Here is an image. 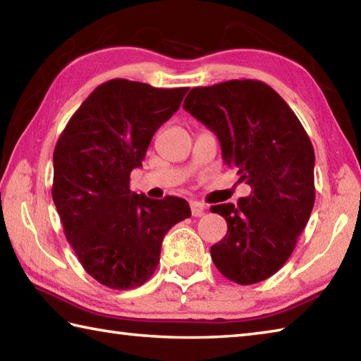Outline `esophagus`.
<instances>
[{"label": "esophagus", "mask_w": 361, "mask_h": 361, "mask_svg": "<svg viewBox=\"0 0 361 361\" xmlns=\"http://www.w3.org/2000/svg\"><path fill=\"white\" fill-rule=\"evenodd\" d=\"M189 205H191V213H192V216H195V218H197V216H202L203 212H205V207H203V203H200V202L192 200Z\"/></svg>", "instance_id": "esophagus-1"}]
</instances>
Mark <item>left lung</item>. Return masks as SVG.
Masks as SVG:
<instances>
[{
	"mask_svg": "<svg viewBox=\"0 0 361 361\" xmlns=\"http://www.w3.org/2000/svg\"><path fill=\"white\" fill-rule=\"evenodd\" d=\"M183 109L218 135L226 164L251 186L237 205L212 207L227 222L209 249L214 265L241 286L265 281L290 257L316 200L310 137L283 97L251 78L195 87Z\"/></svg>",
	"mask_w": 361,
	"mask_h": 361,
	"instance_id": "left-lung-1",
	"label": "left lung"
}]
</instances>
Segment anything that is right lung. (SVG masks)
I'll return each instance as SVG.
<instances>
[{
    "label": "right lung",
    "mask_w": 361,
    "mask_h": 361,
    "mask_svg": "<svg viewBox=\"0 0 361 361\" xmlns=\"http://www.w3.org/2000/svg\"><path fill=\"white\" fill-rule=\"evenodd\" d=\"M186 91L114 78L83 101L56 142L51 197L64 235L85 271L110 289L145 284L164 235L191 216L185 199L129 189L130 172Z\"/></svg>",
    "instance_id": "obj_1"
}]
</instances>
